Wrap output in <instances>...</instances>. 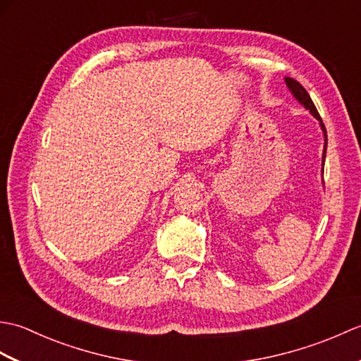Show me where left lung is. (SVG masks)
I'll return each mask as SVG.
<instances>
[{
    "label": "left lung",
    "mask_w": 361,
    "mask_h": 361,
    "mask_svg": "<svg viewBox=\"0 0 361 361\" xmlns=\"http://www.w3.org/2000/svg\"><path fill=\"white\" fill-rule=\"evenodd\" d=\"M286 83H287V87L290 88L291 93H293V96L298 99V101L301 102V104L305 106V109L310 110L313 116H315V118L321 122V127H323V130L326 132V127H324V124H323V119H321L319 113H318V110H317V106H315V104H313V101L310 99L307 91H305V88L301 85V83L296 82L295 79H290V78H286ZM324 136H326V145H327V135L324 133ZM324 159H326V150H324L323 163H324Z\"/></svg>",
    "instance_id": "8db88e82"
}]
</instances>
